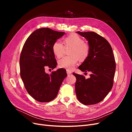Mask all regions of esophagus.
Returning a JSON list of instances; mask_svg holds the SVG:
<instances>
[{
  "label": "esophagus",
  "mask_w": 132,
  "mask_h": 132,
  "mask_svg": "<svg viewBox=\"0 0 132 132\" xmlns=\"http://www.w3.org/2000/svg\"><path fill=\"white\" fill-rule=\"evenodd\" d=\"M71 73H72V72L71 71H68V70H67V75H70Z\"/></svg>",
  "instance_id": "1"
}]
</instances>
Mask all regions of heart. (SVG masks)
<instances>
[{
    "label": "heart",
    "instance_id": "b5f03b06",
    "mask_svg": "<svg viewBox=\"0 0 132 132\" xmlns=\"http://www.w3.org/2000/svg\"><path fill=\"white\" fill-rule=\"evenodd\" d=\"M64 44L66 48L71 47L69 51L71 55L59 60L58 65L60 68L71 71L77 65L79 60L84 61L87 59L89 54L90 47L81 36L75 34H72L64 38ZM65 46L58 41L54 43L52 51L55 57L58 58L62 57L65 52Z\"/></svg>",
    "mask_w": 132,
    "mask_h": 132
}]
</instances>
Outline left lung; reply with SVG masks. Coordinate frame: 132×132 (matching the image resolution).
Returning <instances> with one entry per match:
<instances>
[{
    "instance_id": "1",
    "label": "left lung",
    "mask_w": 132,
    "mask_h": 132,
    "mask_svg": "<svg viewBox=\"0 0 132 132\" xmlns=\"http://www.w3.org/2000/svg\"><path fill=\"white\" fill-rule=\"evenodd\" d=\"M77 32L88 40L90 47L89 55L79 69L91 74L86 79L84 75L73 73L77 79L76 95L84 104H95L105 97L113 86L116 62L112 48L106 39L95 32Z\"/></svg>"
}]
</instances>
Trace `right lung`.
I'll use <instances>...</instances> for the list:
<instances>
[{
    "mask_svg": "<svg viewBox=\"0 0 132 132\" xmlns=\"http://www.w3.org/2000/svg\"><path fill=\"white\" fill-rule=\"evenodd\" d=\"M65 34L42 28L31 33L23 46L20 58L21 78L27 92L38 102H48L56 97L67 77L64 69L51 74L45 72V66L56 67L52 46Z\"/></svg>",
    "mask_w": 132,
    "mask_h": 132,
    "instance_id": "1",
    "label": "right lung"
}]
</instances>
